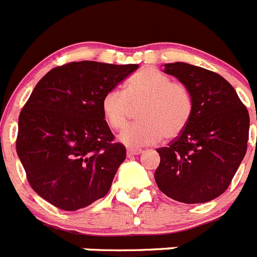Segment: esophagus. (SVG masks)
I'll return each mask as SVG.
<instances>
[{"mask_svg":"<svg viewBox=\"0 0 257 257\" xmlns=\"http://www.w3.org/2000/svg\"><path fill=\"white\" fill-rule=\"evenodd\" d=\"M142 153L141 149H133V147H130V149H127V157H134V155H139V154Z\"/></svg>","mask_w":257,"mask_h":257,"instance_id":"34e87169","label":"esophagus"}]
</instances>
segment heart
Masks as SVG:
<instances>
[{
  "label": "heart",
  "mask_w": 257,
  "mask_h": 257,
  "mask_svg": "<svg viewBox=\"0 0 257 257\" xmlns=\"http://www.w3.org/2000/svg\"><path fill=\"white\" fill-rule=\"evenodd\" d=\"M102 112L108 126L123 130L130 120L133 107L139 122L120 134V141L131 147L154 145L162 138L179 137L194 112V98L182 82L153 69L138 71L124 85V91L108 90L102 98Z\"/></svg>",
  "instance_id": "b5f03b06"
}]
</instances>
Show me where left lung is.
Segmentation results:
<instances>
[{
    "label": "left lung",
    "instance_id": "8db88e82",
    "mask_svg": "<svg viewBox=\"0 0 257 257\" xmlns=\"http://www.w3.org/2000/svg\"><path fill=\"white\" fill-rule=\"evenodd\" d=\"M163 71L190 89L194 112L179 137L157 149L155 182L176 202H210L228 188L247 153L248 110L219 74L184 62L166 63Z\"/></svg>",
    "mask_w": 257,
    "mask_h": 257
}]
</instances>
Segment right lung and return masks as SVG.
<instances>
[{
    "label": "right lung",
    "mask_w": 257,
    "mask_h": 257,
    "mask_svg": "<svg viewBox=\"0 0 257 257\" xmlns=\"http://www.w3.org/2000/svg\"><path fill=\"white\" fill-rule=\"evenodd\" d=\"M138 67L70 62L37 83L18 118L16 149L41 198L77 211L107 194L126 147L114 142L100 103Z\"/></svg>",
    "instance_id": "right-lung-1"
}]
</instances>
